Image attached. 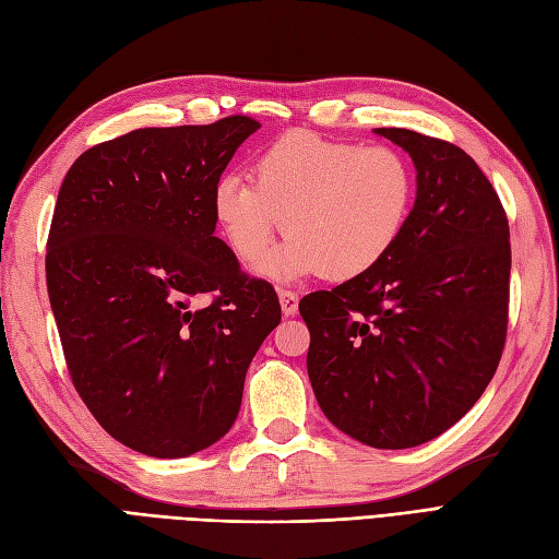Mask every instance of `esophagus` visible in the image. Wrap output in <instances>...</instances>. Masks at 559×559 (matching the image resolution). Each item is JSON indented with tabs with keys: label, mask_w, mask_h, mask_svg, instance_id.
I'll use <instances>...</instances> for the list:
<instances>
[{
	"label": "esophagus",
	"mask_w": 559,
	"mask_h": 559,
	"mask_svg": "<svg viewBox=\"0 0 559 559\" xmlns=\"http://www.w3.org/2000/svg\"><path fill=\"white\" fill-rule=\"evenodd\" d=\"M280 306L284 317H294L298 312V294L296 292H280Z\"/></svg>",
	"instance_id": "esophagus-1"
}]
</instances>
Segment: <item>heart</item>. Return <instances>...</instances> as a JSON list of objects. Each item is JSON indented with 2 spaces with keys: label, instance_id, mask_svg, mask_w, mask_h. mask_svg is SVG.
Returning <instances> with one entry per match:
<instances>
[{
  "label": "heart",
  "instance_id": "heart-1",
  "mask_svg": "<svg viewBox=\"0 0 559 559\" xmlns=\"http://www.w3.org/2000/svg\"><path fill=\"white\" fill-rule=\"evenodd\" d=\"M249 175L251 181L226 175L214 183V222L235 257L257 265L284 218L289 242L261 267L282 282L317 273L352 280L373 270L401 240L415 200L413 165L399 148L308 130L261 148Z\"/></svg>",
  "mask_w": 559,
  "mask_h": 559
}]
</instances>
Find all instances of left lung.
<instances>
[{"mask_svg":"<svg viewBox=\"0 0 559 559\" xmlns=\"http://www.w3.org/2000/svg\"><path fill=\"white\" fill-rule=\"evenodd\" d=\"M408 151L417 198L389 257L298 302L308 376L331 425L403 450L460 421L499 366L509 326L511 233L492 183L466 151L376 128Z\"/></svg>","mask_w":559,"mask_h":559,"instance_id":"left-lung-1","label":"left lung"}]
</instances>
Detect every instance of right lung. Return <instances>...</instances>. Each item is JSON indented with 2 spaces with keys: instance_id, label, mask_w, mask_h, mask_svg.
Wrapping results in <instances>:
<instances>
[{
  "instance_id": "right-lung-1",
  "label": "right lung",
  "mask_w": 559,
  "mask_h": 559,
  "mask_svg": "<svg viewBox=\"0 0 559 559\" xmlns=\"http://www.w3.org/2000/svg\"><path fill=\"white\" fill-rule=\"evenodd\" d=\"M259 128L228 116L132 130L81 154L60 186L50 308L79 396L130 450L175 460L226 436L280 324L273 286L214 238V183Z\"/></svg>"
}]
</instances>
